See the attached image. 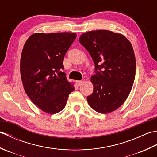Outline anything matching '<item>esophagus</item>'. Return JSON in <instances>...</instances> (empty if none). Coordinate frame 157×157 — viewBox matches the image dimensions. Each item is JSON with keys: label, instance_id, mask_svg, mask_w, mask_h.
Instances as JSON below:
<instances>
[{"label": "esophagus", "instance_id": "34e87169", "mask_svg": "<svg viewBox=\"0 0 157 157\" xmlns=\"http://www.w3.org/2000/svg\"><path fill=\"white\" fill-rule=\"evenodd\" d=\"M82 83H83V82H82V81H81V80L76 81V84H77V86H81V85L82 84Z\"/></svg>", "mask_w": 157, "mask_h": 157}]
</instances>
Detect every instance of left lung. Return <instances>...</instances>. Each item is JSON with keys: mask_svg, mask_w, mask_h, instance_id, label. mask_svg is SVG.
Masks as SVG:
<instances>
[{"mask_svg": "<svg viewBox=\"0 0 157 157\" xmlns=\"http://www.w3.org/2000/svg\"><path fill=\"white\" fill-rule=\"evenodd\" d=\"M79 41L95 66L88 104L103 114L115 111L125 101L134 82L136 59L131 43L122 34L108 30L84 33Z\"/></svg>", "mask_w": 157, "mask_h": 157, "instance_id": "8db88e82", "label": "left lung"}]
</instances>
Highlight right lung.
I'll return each mask as SVG.
<instances>
[{
    "instance_id": "right-lung-1",
    "label": "right lung",
    "mask_w": 157,
    "mask_h": 157,
    "mask_svg": "<svg viewBox=\"0 0 157 157\" xmlns=\"http://www.w3.org/2000/svg\"><path fill=\"white\" fill-rule=\"evenodd\" d=\"M75 38V33H36L23 46L20 62L23 88L31 101L49 114L62 111L75 90L63 70L64 56Z\"/></svg>"
}]
</instances>
